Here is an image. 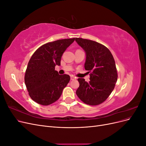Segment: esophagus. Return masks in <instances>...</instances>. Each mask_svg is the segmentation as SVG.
Returning a JSON list of instances; mask_svg holds the SVG:
<instances>
[{"instance_id": "esophagus-1", "label": "esophagus", "mask_w": 146, "mask_h": 146, "mask_svg": "<svg viewBox=\"0 0 146 146\" xmlns=\"http://www.w3.org/2000/svg\"><path fill=\"white\" fill-rule=\"evenodd\" d=\"M76 78L74 76H70V80H76Z\"/></svg>"}]
</instances>
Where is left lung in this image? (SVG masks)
Masks as SVG:
<instances>
[{
    "instance_id": "left-lung-1",
    "label": "left lung",
    "mask_w": 146,
    "mask_h": 146,
    "mask_svg": "<svg viewBox=\"0 0 146 146\" xmlns=\"http://www.w3.org/2000/svg\"><path fill=\"white\" fill-rule=\"evenodd\" d=\"M76 41L86 52L85 69L90 73V81L78 78L76 91L78 98L90 105L103 103L114 90L117 80L115 61L108 48L89 39L76 38Z\"/></svg>"
}]
</instances>
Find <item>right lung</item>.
I'll return each instance as SVG.
<instances>
[{
    "instance_id": "obj_1",
    "label": "right lung",
    "mask_w": 146,
    "mask_h": 146,
    "mask_svg": "<svg viewBox=\"0 0 146 146\" xmlns=\"http://www.w3.org/2000/svg\"><path fill=\"white\" fill-rule=\"evenodd\" d=\"M74 40L63 39L44 44L30 58L24 80L30 97L36 103L48 105L60 98L70 76L59 75L55 68L60 65L63 54Z\"/></svg>"
}]
</instances>
